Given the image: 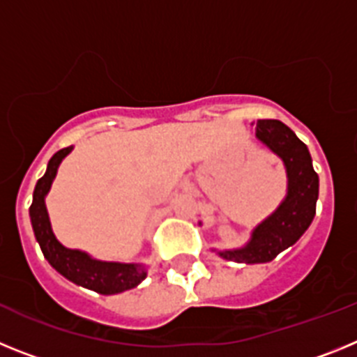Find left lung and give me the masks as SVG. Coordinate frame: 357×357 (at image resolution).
I'll list each match as a JSON object with an SVG mask.
<instances>
[{
	"label": "left lung",
	"mask_w": 357,
	"mask_h": 357,
	"mask_svg": "<svg viewBox=\"0 0 357 357\" xmlns=\"http://www.w3.org/2000/svg\"><path fill=\"white\" fill-rule=\"evenodd\" d=\"M255 135L284 160L288 195L272 216L255 227L247 247L220 252L223 259L234 263L254 264L275 259L280 252L301 239L317 213L318 175L307 146L279 119H259Z\"/></svg>",
	"instance_id": "left-lung-1"
}]
</instances>
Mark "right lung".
<instances>
[{
  "mask_svg": "<svg viewBox=\"0 0 357 357\" xmlns=\"http://www.w3.org/2000/svg\"><path fill=\"white\" fill-rule=\"evenodd\" d=\"M71 148L73 146L62 148L50 159L48 169L37 181L36 191H33L30 220L40 250L56 272L78 286H84V288L93 289L102 295H114V293L135 288L146 277L143 264L105 263V261L91 259L85 252L66 248L64 245L56 241L55 234H53L44 197L52 188L59 164L71 151Z\"/></svg>",
  "mask_w": 357,
  "mask_h": 357,
  "instance_id": "right-lung-1",
  "label": "right lung"
}]
</instances>
